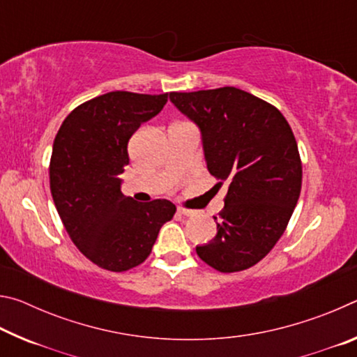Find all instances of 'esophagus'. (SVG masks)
<instances>
[{"mask_svg": "<svg viewBox=\"0 0 357 357\" xmlns=\"http://www.w3.org/2000/svg\"><path fill=\"white\" fill-rule=\"evenodd\" d=\"M178 213L183 214V215H193V214H195V211L187 209V208H178Z\"/></svg>", "mask_w": 357, "mask_h": 357, "instance_id": "34e87169", "label": "esophagus"}]
</instances>
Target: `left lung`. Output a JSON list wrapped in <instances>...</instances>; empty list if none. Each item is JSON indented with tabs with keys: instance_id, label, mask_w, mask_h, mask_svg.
<instances>
[{
	"instance_id": "8db88e82",
	"label": "left lung",
	"mask_w": 357,
	"mask_h": 357,
	"mask_svg": "<svg viewBox=\"0 0 357 357\" xmlns=\"http://www.w3.org/2000/svg\"><path fill=\"white\" fill-rule=\"evenodd\" d=\"M202 130L209 173L228 184L215 238L197 247L220 273L252 268L280 239L299 200L302 164L285 116L269 102L234 86L170 93Z\"/></svg>"
}]
</instances>
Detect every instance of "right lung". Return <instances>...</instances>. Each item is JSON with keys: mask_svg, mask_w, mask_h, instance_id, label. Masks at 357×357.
I'll use <instances>...</instances> for the list:
<instances>
[{"mask_svg": "<svg viewBox=\"0 0 357 357\" xmlns=\"http://www.w3.org/2000/svg\"><path fill=\"white\" fill-rule=\"evenodd\" d=\"M167 100L168 93L102 94L74 108L53 143L50 190L66 231L89 261L112 273L142 264L176 213L168 200L124 197L119 179L130 137Z\"/></svg>", "mask_w": 357, "mask_h": 357, "instance_id": "1", "label": "right lung"}]
</instances>
